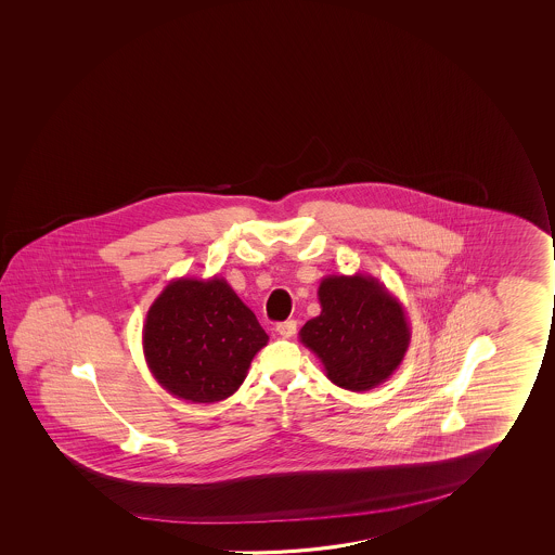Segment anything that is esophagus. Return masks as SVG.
I'll list each match as a JSON object with an SVG mask.
<instances>
[{"instance_id": "1", "label": "esophagus", "mask_w": 555, "mask_h": 555, "mask_svg": "<svg viewBox=\"0 0 555 555\" xmlns=\"http://www.w3.org/2000/svg\"><path fill=\"white\" fill-rule=\"evenodd\" d=\"M276 333H279L282 338H292V336L296 335V321L279 323V325H276Z\"/></svg>"}]
</instances>
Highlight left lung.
Masks as SVG:
<instances>
[{"label":"left lung","mask_w":555,"mask_h":555,"mask_svg":"<svg viewBox=\"0 0 555 555\" xmlns=\"http://www.w3.org/2000/svg\"><path fill=\"white\" fill-rule=\"evenodd\" d=\"M321 313L300 328L328 382L346 391L375 389L397 372L410 345L404 308L370 274H328L319 284Z\"/></svg>","instance_id":"obj_1"}]
</instances>
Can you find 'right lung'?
<instances>
[{
	"label": "right lung",
	"mask_w": 555,
	"mask_h": 555,
	"mask_svg": "<svg viewBox=\"0 0 555 555\" xmlns=\"http://www.w3.org/2000/svg\"><path fill=\"white\" fill-rule=\"evenodd\" d=\"M267 343L254 311L220 276L168 282L143 325L153 377L176 399L195 404L234 395Z\"/></svg>",
	"instance_id": "obj_1"
}]
</instances>
